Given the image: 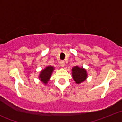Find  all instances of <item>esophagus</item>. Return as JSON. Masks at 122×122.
<instances>
[{"label": "esophagus", "mask_w": 122, "mask_h": 122, "mask_svg": "<svg viewBox=\"0 0 122 122\" xmlns=\"http://www.w3.org/2000/svg\"><path fill=\"white\" fill-rule=\"evenodd\" d=\"M60 64L61 67H64V66H65V62L63 61H61L60 62Z\"/></svg>", "instance_id": "esophagus-1"}]
</instances>
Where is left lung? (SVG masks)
Listing matches in <instances>:
<instances>
[{"label":"left lung","mask_w":122,"mask_h":122,"mask_svg":"<svg viewBox=\"0 0 122 122\" xmlns=\"http://www.w3.org/2000/svg\"><path fill=\"white\" fill-rule=\"evenodd\" d=\"M72 76L77 84H80L86 80L88 73L85 68L76 66L72 69Z\"/></svg>","instance_id":"1"}]
</instances>
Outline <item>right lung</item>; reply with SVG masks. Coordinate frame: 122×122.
Instances as JSON below:
<instances>
[{
	"label": "right lung",
	"instance_id": "1",
	"mask_svg": "<svg viewBox=\"0 0 122 122\" xmlns=\"http://www.w3.org/2000/svg\"><path fill=\"white\" fill-rule=\"evenodd\" d=\"M55 70V67L52 66H47L42 69L39 75V79L44 85H47L51 78L52 73Z\"/></svg>",
	"mask_w": 122,
	"mask_h": 122
}]
</instances>
